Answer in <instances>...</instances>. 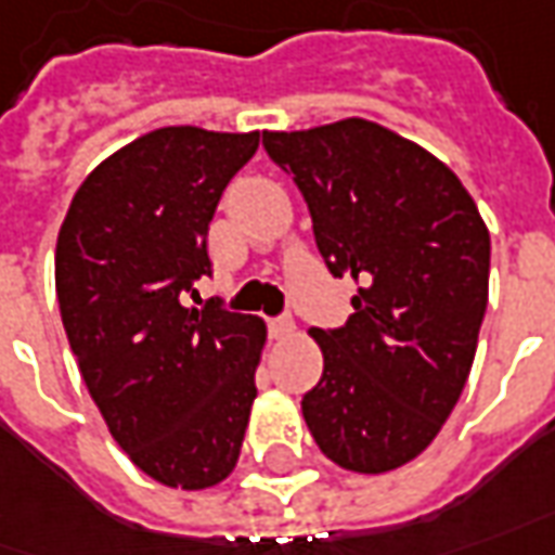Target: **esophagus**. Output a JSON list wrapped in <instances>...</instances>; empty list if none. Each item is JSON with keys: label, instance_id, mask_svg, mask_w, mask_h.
<instances>
[{"label": "esophagus", "instance_id": "1", "mask_svg": "<svg viewBox=\"0 0 555 555\" xmlns=\"http://www.w3.org/2000/svg\"><path fill=\"white\" fill-rule=\"evenodd\" d=\"M270 334H273L276 340H285V337H292V334H294V319H292V315H276V319H270Z\"/></svg>", "mask_w": 555, "mask_h": 555}]
</instances>
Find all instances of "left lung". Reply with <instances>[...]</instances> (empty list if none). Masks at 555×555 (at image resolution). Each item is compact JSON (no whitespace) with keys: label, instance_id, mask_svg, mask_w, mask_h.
Here are the masks:
<instances>
[{"label":"left lung","instance_id":"obj_1","mask_svg":"<svg viewBox=\"0 0 555 555\" xmlns=\"http://www.w3.org/2000/svg\"><path fill=\"white\" fill-rule=\"evenodd\" d=\"M307 199L315 246L356 312L312 327L325 371L304 395L319 450L356 474L416 459L452 413L489 300V230L435 154L364 118L263 133Z\"/></svg>","mask_w":555,"mask_h":555}]
</instances>
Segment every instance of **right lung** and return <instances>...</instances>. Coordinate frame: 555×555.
<instances>
[{
	"label": "right lung",
	"instance_id": "1",
	"mask_svg": "<svg viewBox=\"0 0 555 555\" xmlns=\"http://www.w3.org/2000/svg\"><path fill=\"white\" fill-rule=\"evenodd\" d=\"M261 133L160 127L105 157L56 236V300L78 371L118 447L151 480L209 489L236 467L267 325L215 300L206 233Z\"/></svg>",
	"mask_w": 555,
	"mask_h": 555
}]
</instances>
